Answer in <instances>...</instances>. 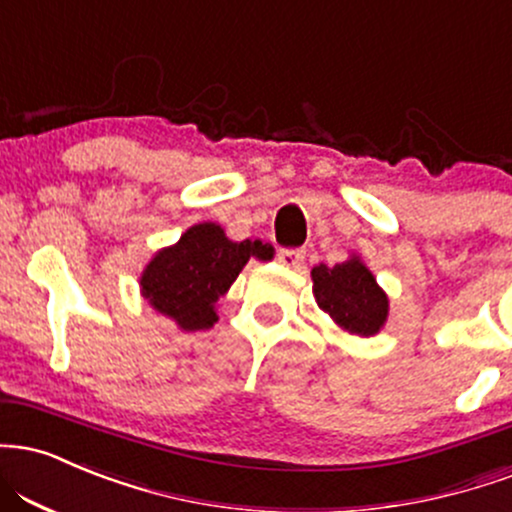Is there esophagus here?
I'll return each instance as SVG.
<instances>
[{
  "mask_svg": "<svg viewBox=\"0 0 512 512\" xmlns=\"http://www.w3.org/2000/svg\"><path fill=\"white\" fill-rule=\"evenodd\" d=\"M279 262L288 269H300L305 264V250H279Z\"/></svg>",
  "mask_w": 512,
  "mask_h": 512,
  "instance_id": "34e87169",
  "label": "esophagus"
}]
</instances>
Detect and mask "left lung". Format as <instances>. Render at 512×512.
Here are the masks:
<instances>
[{
    "label": "left lung",
    "instance_id": "obj_1",
    "mask_svg": "<svg viewBox=\"0 0 512 512\" xmlns=\"http://www.w3.org/2000/svg\"><path fill=\"white\" fill-rule=\"evenodd\" d=\"M312 293L317 305L346 334L377 336L389 319V295L360 255H350L334 267L317 264L312 269Z\"/></svg>",
    "mask_w": 512,
    "mask_h": 512
}]
</instances>
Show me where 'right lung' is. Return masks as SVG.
Returning a JSON list of instances; mask_svg holds the SVG:
<instances>
[{"instance_id":"add662e5","label":"right lung","mask_w":512,"mask_h":512,"mask_svg":"<svg viewBox=\"0 0 512 512\" xmlns=\"http://www.w3.org/2000/svg\"><path fill=\"white\" fill-rule=\"evenodd\" d=\"M250 257L269 262L274 248L262 240H231L214 221L190 226L169 248L157 250L140 274V295L152 310L183 331L214 326L217 300L238 279Z\"/></svg>"}]
</instances>
